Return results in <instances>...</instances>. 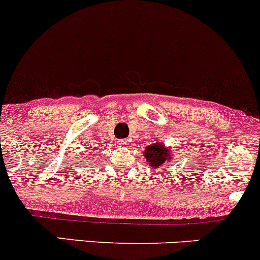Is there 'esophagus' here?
<instances>
[{
    "instance_id": "obj_1",
    "label": "esophagus",
    "mask_w": 260,
    "mask_h": 260,
    "mask_svg": "<svg viewBox=\"0 0 260 260\" xmlns=\"http://www.w3.org/2000/svg\"><path fill=\"white\" fill-rule=\"evenodd\" d=\"M120 144L122 147H128V145H129V142H128V139H122L120 140Z\"/></svg>"
}]
</instances>
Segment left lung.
<instances>
[{"instance_id": "left-lung-1", "label": "left lung", "mask_w": 260, "mask_h": 260, "mask_svg": "<svg viewBox=\"0 0 260 260\" xmlns=\"http://www.w3.org/2000/svg\"><path fill=\"white\" fill-rule=\"evenodd\" d=\"M171 154L172 151L170 150L169 147L164 145L162 143L156 142L145 148L143 156L147 160V162H149V166L151 169H159L160 166L171 161Z\"/></svg>"}]
</instances>
